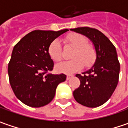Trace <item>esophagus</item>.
<instances>
[{"instance_id": "34e87169", "label": "esophagus", "mask_w": 128, "mask_h": 128, "mask_svg": "<svg viewBox=\"0 0 128 128\" xmlns=\"http://www.w3.org/2000/svg\"><path fill=\"white\" fill-rule=\"evenodd\" d=\"M73 76H74L73 75H68V76H67V77H66V78H67V80H69V79H70V78L73 77Z\"/></svg>"}]
</instances>
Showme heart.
I'll return each mask as SVG.
<instances>
[{"instance_id":"obj_1","label":"heart","mask_w":128,"mask_h":128,"mask_svg":"<svg viewBox=\"0 0 128 128\" xmlns=\"http://www.w3.org/2000/svg\"><path fill=\"white\" fill-rule=\"evenodd\" d=\"M66 42L74 47L70 54L73 58L68 61L60 62L55 66L58 72L66 74H73L79 71L84 67L90 68L94 65L97 58L96 48L87 43V38L80 33H70L66 38ZM48 53L54 62H59L62 58V44L58 39H54L48 46Z\"/></svg>"}]
</instances>
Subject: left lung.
<instances>
[{
  "instance_id": "obj_1",
  "label": "left lung",
  "mask_w": 128,
  "mask_h": 128,
  "mask_svg": "<svg viewBox=\"0 0 128 128\" xmlns=\"http://www.w3.org/2000/svg\"><path fill=\"white\" fill-rule=\"evenodd\" d=\"M70 30L88 37L97 52L96 63L92 68L82 75H76L80 80V86L74 91V97L84 106H100L111 98L119 82L120 64L116 48L103 32L96 28L82 27Z\"/></svg>"
}]
</instances>
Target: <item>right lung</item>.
<instances>
[{"label": "right lung", "mask_w": 128, "mask_h": 128, "mask_svg": "<svg viewBox=\"0 0 128 128\" xmlns=\"http://www.w3.org/2000/svg\"><path fill=\"white\" fill-rule=\"evenodd\" d=\"M68 30H33L14 46L8 66L9 82L14 95L25 105L38 108L50 104L58 85L66 81V75L50 73L54 62L48 46Z\"/></svg>", "instance_id": "right-lung-1"}]
</instances>
